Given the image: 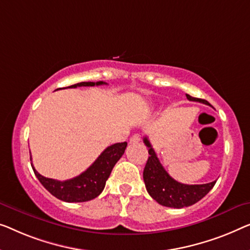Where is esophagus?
<instances>
[{
    "mask_svg": "<svg viewBox=\"0 0 250 250\" xmlns=\"http://www.w3.org/2000/svg\"><path fill=\"white\" fill-rule=\"evenodd\" d=\"M140 141H141V137L139 134H134V135L131 136V139H129V143L136 144V143H139Z\"/></svg>",
    "mask_w": 250,
    "mask_h": 250,
    "instance_id": "34e87169",
    "label": "esophagus"
}]
</instances>
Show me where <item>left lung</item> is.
Instances as JSON below:
<instances>
[{
    "instance_id": "1",
    "label": "left lung",
    "mask_w": 250,
    "mask_h": 250,
    "mask_svg": "<svg viewBox=\"0 0 250 250\" xmlns=\"http://www.w3.org/2000/svg\"><path fill=\"white\" fill-rule=\"evenodd\" d=\"M186 97L190 101L209 104L204 99L194 98L189 95H186ZM143 142L149 147L150 154L143 171L144 184H146L147 193L159 204L173 208H187L202 200L215 185L216 182L202 184V185H186V184L178 183L171 178L162 167L146 136L143 139Z\"/></svg>"
}]
</instances>
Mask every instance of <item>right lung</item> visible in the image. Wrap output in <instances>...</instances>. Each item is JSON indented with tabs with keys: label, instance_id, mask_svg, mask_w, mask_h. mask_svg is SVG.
Wrapping results in <instances>:
<instances>
[{
	"label": "right lung",
	"instance_id": "add662e5",
	"mask_svg": "<svg viewBox=\"0 0 250 250\" xmlns=\"http://www.w3.org/2000/svg\"><path fill=\"white\" fill-rule=\"evenodd\" d=\"M107 84L104 81L98 82H80L77 84L70 85L67 88H77V86H95ZM127 143H116L108 146L103 151L97 160L90 167L74 178L60 182L52 178H46L42 176L34 165L31 164L36 177L42 185L49 191L53 196L67 203H78V202H88L97 196H99L104 190L107 179L109 178L111 170L116 162L124 154ZM31 160V155H30Z\"/></svg>",
	"mask_w": 250,
	"mask_h": 250
}]
</instances>
